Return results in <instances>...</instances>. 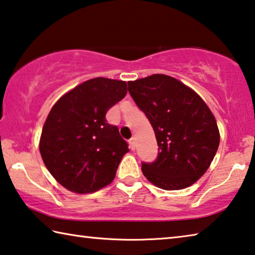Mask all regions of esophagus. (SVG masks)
Wrapping results in <instances>:
<instances>
[{
	"label": "esophagus",
	"instance_id": "1",
	"mask_svg": "<svg viewBox=\"0 0 255 255\" xmlns=\"http://www.w3.org/2000/svg\"><path fill=\"white\" fill-rule=\"evenodd\" d=\"M128 144H130V149L131 150H134L135 149V139H134V137H131V139L128 140Z\"/></svg>",
	"mask_w": 255,
	"mask_h": 255
}]
</instances>
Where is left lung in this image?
Segmentation results:
<instances>
[{"instance_id": "left-lung-1", "label": "left lung", "mask_w": 255, "mask_h": 255, "mask_svg": "<svg viewBox=\"0 0 255 255\" xmlns=\"http://www.w3.org/2000/svg\"><path fill=\"white\" fill-rule=\"evenodd\" d=\"M128 93L151 123L159 153L142 164L150 183L162 190L194 184L210 167L220 134L216 119L193 89L166 74L128 81Z\"/></svg>"}]
</instances>
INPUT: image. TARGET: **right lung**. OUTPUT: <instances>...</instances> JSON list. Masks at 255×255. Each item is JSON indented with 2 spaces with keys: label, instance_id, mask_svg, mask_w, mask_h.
Returning <instances> with one entry per match:
<instances>
[{
  "label": "right lung",
  "instance_id": "add662e5",
  "mask_svg": "<svg viewBox=\"0 0 255 255\" xmlns=\"http://www.w3.org/2000/svg\"><path fill=\"white\" fill-rule=\"evenodd\" d=\"M128 93L127 82L94 78L54 104L39 140V151L52 176L74 193H94L115 178L128 143L106 113Z\"/></svg>",
  "mask_w": 255,
  "mask_h": 255
}]
</instances>
